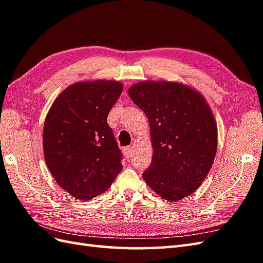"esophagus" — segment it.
I'll use <instances>...</instances> for the list:
<instances>
[{
  "instance_id": "1",
  "label": "esophagus",
  "mask_w": 263,
  "mask_h": 263,
  "mask_svg": "<svg viewBox=\"0 0 263 263\" xmlns=\"http://www.w3.org/2000/svg\"><path fill=\"white\" fill-rule=\"evenodd\" d=\"M123 154L125 156V158H130L133 153V147L132 146H125L123 147Z\"/></svg>"
}]
</instances>
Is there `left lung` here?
Masks as SVG:
<instances>
[{"label": "left lung", "instance_id": "1", "mask_svg": "<svg viewBox=\"0 0 263 263\" xmlns=\"http://www.w3.org/2000/svg\"><path fill=\"white\" fill-rule=\"evenodd\" d=\"M150 123L153 157L143 179L161 198L176 202L204 181L217 153L218 132L206 101L191 87L145 81L129 89Z\"/></svg>", "mask_w": 263, "mask_h": 263}]
</instances>
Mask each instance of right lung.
<instances>
[{
	"label": "right lung",
	"instance_id": "1",
	"mask_svg": "<svg viewBox=\"0 0 263 263\" xmlns=\"http://www.w3.org/2000/svg\"><path fill=\"white\" fill-rule=\"evenodd\" d=\"M118 81L72 84L46 116L44 159L57 183L78 200L103 193L122 170V153L107 124V114L121 96Z\"/></svg>",
	"mask_w": 263,
	"mask_h": 263
}]
</instances>
